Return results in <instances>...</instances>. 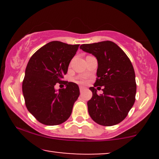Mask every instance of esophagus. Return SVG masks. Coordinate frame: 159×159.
Instances as JSON below:
<instances>
[{"label":"esophagus","mask_w":159,"mask_h":159,"mask_svg":"<svg viewBox=\"0 0 159 159\" xmlns=\"http://www.w3.org/2000/svg\"><path fill=\"white\" fill-rule=\"evenodd\" d=\"M79 89H80V91H81V92H83V91L85 89H86V87H82V86H80V87H79Z\"/></svg>","instance_id":"1"}]
</instances>
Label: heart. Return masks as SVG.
I'll list each match as a JSON object with an SVG mask.
<instances>
[{"instance_id":"1","label":"heart","mask_w":159,"mask_h":159,"mask_svg":"<svg viewBox=\"0 0 159 159\" xmlns=\"http://www.w3.org/2000/svg\"><path fill=\"white\" fill-rule=\"evenodd\" d=\"M76 81L79 82V83H84L85 82V78L84 77H78L76 78Z\"/></svg>"}]
</instances>
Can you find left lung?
Here are the masks:
<instances>
[{"label": "left lung", "mask_w": 159, "mask_h": 159, "mask_svg": "<svg viewBox=\"0 0 159 159\" xmlns=\"http://www.w3.org/2000/svg\"><path fill=\"white\" fill-rule=\"evenodd\" d=\"M80 48L97 58V78L90 87L93 96L87 102L90 117L96 123L111 126L127 116L136 95L135 73L129 58L116 43L103 41L83 44ZM103 87L98 96L96 89Z\"/></svg>", "instance_id": "obj_1"}]
</instances>
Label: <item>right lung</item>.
I'll use <instances>...</instances> for the list:
<instances>
[{"label":"right lung","mask_w":159,"mask_h":159,"mask_svg":"<svg viewBox=\"0 0 159 159\" xmlns=\"http://www.w3.org/2000/svg\"><path fill=\"white\" fill-rule=\"evenodd\" d=\"M79 45L53 41L33 54L29 60L22 82V92L27 110L39 123L57 125L64 123L72 114L79 96V87L63 81L69 64ZM67 85L57 92V83Z\"/></svg>","instance_id":"obj_1"}]
</instances>
